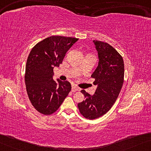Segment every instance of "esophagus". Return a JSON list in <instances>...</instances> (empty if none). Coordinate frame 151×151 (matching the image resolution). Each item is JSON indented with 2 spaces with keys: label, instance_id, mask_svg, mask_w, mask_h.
<instances>
[{
  "label": "esophagus",
  "instance_id": "esophagus-1",
  "mask_svg": "<svg viewBox=\"0 0 151 151\" xmlns=\"http://www.w3.org/2000/svg\"><path fill=\"white\" fill-rule=\"evenodd\" d=\"M79 90H80V89H79L78 87H76V86H72V88H71V91H72L73 92L79 91Z\"/></svg>",
  "mask_w": 151,
  "mask_h": 151
}]
</instances>
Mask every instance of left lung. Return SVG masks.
<instances>
[{
	"instance_id": "left-lung-1",
	"label": "left lung",
	"mask_w": 151,
	"mask_h": 151,
	"mask_svg": "<svg viewBox=\"0 0 151 151\" xmlns=\"http://www.w3.org/2000/svg\"><path fill=\"white\" fill-rule=\"evenodd\" d=\"M98 52L99 65L92 74L97 86L94 94L84 90L85 101L78 103L81 114L88 119L99 118L112 107L121 91L124 79V63L121 55L108 43L93 40Z\"/></svg>"
}]
</instances>
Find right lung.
<instances>
[{
	"instance_id": "add662e5",
	"label": "right lung",
	"mask_w": 151,
	"mask_h": 151,
	"mask_svg": "<svg viewBox=\"0 0 151 151\" xmlns=\"http://www.w3.org/2000/svg\"><path fill=\"white\" fill-rule=\"evenodd\" d=\"M78 38L48 37L34 46L25 66V83L32 105L42 114L55 113L71 91L68 81L53 80V69L62 63L66 52Z\"/></svg>"
}]
</instances>
